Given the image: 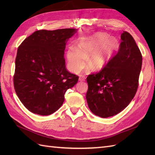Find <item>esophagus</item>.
I'll list each match as a JSON object with an SVG mask.
<instances>
[{"label": "esophagus", "mask_w": 155, "mask_h": 155, "mask_svg": "<svg viewBox=\"0 0 155 155\" xmlns=\"http://www.w3.org/2000/svg\"><path fill=\"white\" fill-rule=\"evenodd\" d=\"M79 80L80 81H84L85 80V77L84 76H79Z\"/></svg>", "instance_id": "esophagus-1"}]
</instances>
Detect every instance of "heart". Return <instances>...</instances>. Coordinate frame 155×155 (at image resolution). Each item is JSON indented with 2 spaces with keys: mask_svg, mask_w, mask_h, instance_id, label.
Masks as SVG:
<instances>
[{
  "mask_svg": "<svg viewBox=\"0 0 155 155\" xmlns=\"http://www.w3.org/2000/svg\"><path fill=\"white\" fill-rule=\"evenodd\" d=\"M117 47V42L113 38L102 33L83 39L79 42L77 50L69 48L67 58L69 68L73 72H78L84 67L89 55L88 65L92 70H97L104 67L112 57Z\"/></svg>",
  "mask_w": 155,
  "mask_h": 155,
  "instance_id": "obj_1",
  "label": "heart"
}]
</instances>
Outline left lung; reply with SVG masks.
Here are the masks:
<instances>
[{
    "instance_id": "obj_1",
    "label": "left lung",
    "mask_w": 155,
    "mask_h": 155,
    "mask_svg": "<svg viewBox=\"0 0 155 155\" xmlns=\"http://www.w3.org/2000/svg\"><path fill=\"white\" fill-rule=\"evenodd\" d=\"M118 52L100 72L87 77L86 99L93 114L108 118L122 111L138 87L142 56L129 33L124 31Z\"/></svg>"
}]
</instances>
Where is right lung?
Returning a JSON list of instances; mask_svg holds the SVG:
<instances>
[{"label":"right lung","mask_w":155,"mask_h":155,"mask_svg":"<svg viewBox=\"0 0 155 155\" xmlns=\"http://www.w3.org/2000/svg\"><path fill=\"white\" fill-rule=\"evenodd\" d=\"M78 29L36 31L18 46L13 76L17 96L26 109L50 115L63 104L64 94L78 81L68 72L64 51Z\"/></svg>","instance_id":"add662e5"}]
</instances>
